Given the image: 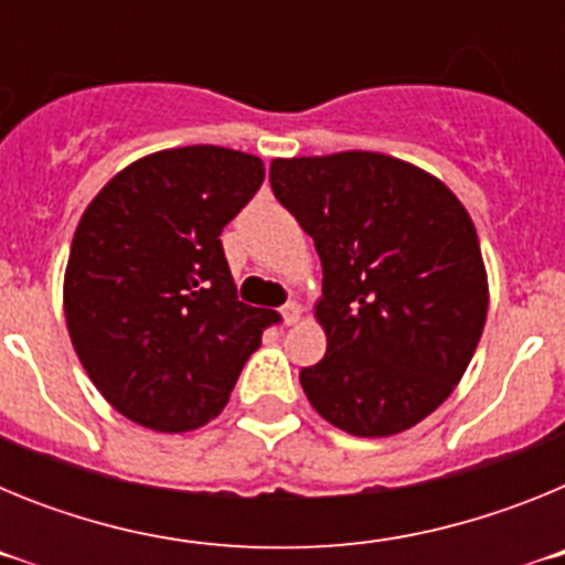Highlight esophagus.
I'll list each match as a JSON object with an SVG mask.
<instances>
[{"label":"esophagus","instance_id":"obj_1","mask_svg":"<svg viewBox=\"0 0 565 565\" xmlns=\"http://www.w3.org/2000/svg\"><path fill=\"white\" fill-rule=\"evenodd\" d=\"M299 317H302V306H299V302H286V306H282V319H286L288 326H297Z\"/></svg>","mask_w":565,"mask_h":565}]
</instances>
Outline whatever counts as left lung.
Masks as SVG:
<instances>
[{
	"label": "left lung",
	"instance_id": "left-lung-1",
	"mask_svg": "<svg viewBox=\"0 0 565 565\" xmlns=\"http://www.w3.org/2000/svg\"><path fill=\"white\" fill-rule=\"evenodd\" d=\"M271 189L322 259L328 351L299 371L308 402L359 438L411 430L456 391L483 333L476 223L436 174L382 152L274 158Z\"/></svg>",
	"mask_w": 565,
	"mask_h": 565
}]
</instances>
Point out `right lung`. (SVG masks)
Wrapping results in <instances>:
<instances>
[{"instance_id": "right-lung-1", "label": "right lung", "mask_w": 565, "mask_h": 565, "mask_svg": "<svg viewBox=\"0 0 565 565\" xmlns=\"http://www.w3.org/2000/svg\"><path fill=\"white\" fill-rule=\"evenodd\" d=\"M263 178L257 154L161 149L121 169L84 209L64 317L89 382L129 422L189 433L221 416L279 319L239 302L221 243Z\"/></svg>"}]
</instances>
